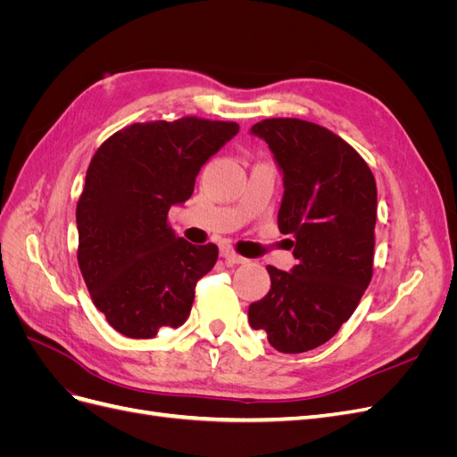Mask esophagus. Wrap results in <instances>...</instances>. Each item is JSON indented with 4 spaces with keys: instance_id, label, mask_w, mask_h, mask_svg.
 Here are the masks:
<instances>
[{
    "instance_id": "1",
    "label": "esophagus",
    "mask_w": 457,
    "mask_h": 457,
    "mask_svg": "<svg viewBox=\"0 0 457 457\" xmlns=\"http://www.w3.org/2000/svg\"><path fill=\"white\" fill-rule=\"evenodd\" d=\"M219 253H220V257H223L225 261L232 262V265H244V262H245V259H244V257H240L237 252H232L228 245H223V247H220V252H219Z\"/></svg>"
}]
</instances>
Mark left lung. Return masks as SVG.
Wrapping results in <instances>:
<instances>
[{
	"label": "left lung",
	"mask_w": 457,
	"mask_h": 457,
	"mask_svg": "<svg viewBox=\"0 0 457 457\" xmlns=\"http://www.w3.org/2000/svg\"><path fill=\"white\" fill-rule=\"evenodd\" d=\"M250 133L282 173L278 228L294 237L297 265L267 267L270 289L247 318L276 351L307 353L337 334L371 280L376 179L351 145L312 121L270 118Z\"/></svg>",
	"instance_id": "1"
}]
</instances>
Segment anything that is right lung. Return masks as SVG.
<instances>
[{
    "instance_id": "1",
    "label": "right lung",
    "mask_w": 457,
    "mask_h": 457,
    "mask_svg": "<svg viewBox=\"0 0 457 457\" xmlns=\"http://www.w3.org/2000/svg\"><path fill=\"white\" fill-rule=\"evenodd\" d=\"M240 126L181 118L143 121L95 152L78 200V262L95 307L131 339L183 326L215 244L195 245L168 225L171 205L195 192L202 165Z\"/></svg>"
}]
</instances>
